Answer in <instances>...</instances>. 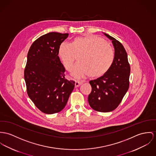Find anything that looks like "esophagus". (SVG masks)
<instances>
[{
	"mask_svg": "<svg viewBox=\"0 0 156 156\" xmlns=\"http://www.w3.org/2000/svg\"><path fill=\"white\" fill-rule=\"evenodd\" d=\"M83 84V83L81 81H75V87H78L80 85H81Z\"/></svg>",
	"mask_w": 156,
	"mask_h": 156,
	"instance_id": "esophagus-1",
	"label": "esophagus"
}]
</instances>
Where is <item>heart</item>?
Wrapping results in <instances>:
<instances>
[{"label": "heart", "mask_w": 156, "mask_h": 156, "mask_svg": "<svg viewBox=\"0 0 156 156\" xmlns=\"http://www.w3.org/2000/svg\"><path fill=\"white\" fill-rule=\"evenodd\" d=\"M80 53L79 62L72 73L76 78L90 74L93 77L101 76L108 72L114 59L113 50L110 44L93 35L75 37L69 44L62 43L58 51L59 58L68 71L72 69L75 56Z\"/></svg>", "instance_id": "obj_1"}]
</instances>
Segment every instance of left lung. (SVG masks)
Returning a JSON list of instances; mask_svg holds the SVG:
<instances>
[{
	"instance_id": "left-lung-1",
	"label": "left lung",
	"mask_w": 156,
	"mask_h": 156,
	"mask_svg": "<svg viewBox=\"0 0 156 156\" xmlns=\"http://www.w3.org/2000/svg\"><path fill=\"white\" fill-rule=\"evenodd\" d=\"M103 33L112 40L115 48L114 59L103 76L90 81L92 90L88 101L91 108L96 111L109 112L119 106L128 90L131 69L123 45L113 37Z\"/></svg>"
}]
</instances>
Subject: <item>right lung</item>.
Masks as SVG:
<instances>
[{
	"label": "right lung",
	"instance_id": "1",
	"mask_svg": "<svg viewBox=\"0 0 156 156\" xmlns=\"http://www.w3.org/2000/svg\"><path fill=\"white\" fill-rule=\"evenodd\" d=\"M68 34L51 32L32 44L27 55L24 79L27 93L36 107L46 114L60 112L65 107L75 81L65 78V69L58 51Z\"/></svg>",
	"mask_w": 156,
	"mask_h": 156
}]
</instances>
